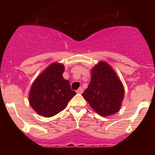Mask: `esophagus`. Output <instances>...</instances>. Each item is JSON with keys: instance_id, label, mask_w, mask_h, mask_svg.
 Wrapping results in <instances>:
<instances>
[{"instance_id": "1", "label": "esophagus", "mask_w": 155, "mask_h": 155, "mask_svg": "<svg viewBox=\"0 0 155 155\" xmlns=\"http://www.w3.org/2000/svg\"><path fill=\"white\" fill-rule=\"evenodd\" d=\"M83 91H84V90H83V88L81 87H79L78 89L77 90L76 92L78 93V94H82V93H83Z\"/></svg>"}]
</instances>
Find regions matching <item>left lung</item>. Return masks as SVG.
I'll return each instance as SVG.
<instances>
[{
  "mask_svg": "<svg viewBox=\"0 0 155 155\" xmlns=\"http://www.w3.org/2000/svg\"><path fill=\"white\" fill-rule=\"evenodd\" d=\"M82 96L100 116H111L120 109L124 87L112 67L100 61L91 69V81Z\"/></svg>",
  "mask_w": 155,
  "mask_h": 155,
  "instance_id": "left-lung-1",
  "label": "left lung"
}]
</instances>
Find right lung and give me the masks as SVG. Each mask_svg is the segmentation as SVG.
Listing matches in <instances>:
<instances>
[{
  "label": "right lung",
  "mask_w": 155,
  "mask_h": 155,
  "mask_svg": "<svg viewBox=\"0 0 155 155\" xmlns=\"http://www.w3.org/2000/svg\"><path fill=\"white\" fill-rule=\"evenodd\" d=\"M64 66L53 63L37 77L31 84L28 101L40 116L51 117L64 110L76 94L68 80L63 78Z\"/></svg>",
  "instance_id": "right-lung-1"
}]
</instances>
